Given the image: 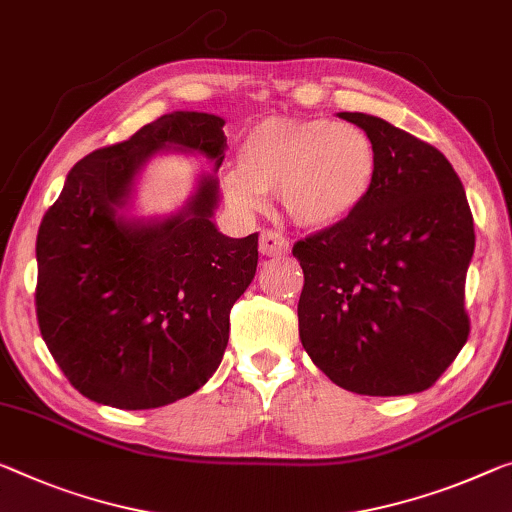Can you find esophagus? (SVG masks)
Masks as SVG:
<instances>
[{
  "label": "esophagus",
  "mask_w": 512,
  "mask_h": 512,
  "mask_svg": "<svg viewBox=\"0 0 512 512\" xmlns=\"http://www.w3.org/2000/svg\"><path fill=\"white\" fill-rule=\"evenodd\" d=\"M258 249H261L263 256H281V254H288L290 245L281 233L263 231L261 233V245H258Z\"/></svg>",
  "instance_id": "34e87169"
}]
</instances>
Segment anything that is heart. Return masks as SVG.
I'll return each instance as SVG.
<instances>
[{
  "instance_id": "heart-1",
  "label": "heart",
  "mask_w": 512,
  "mask_h": 512,
  "mask_svg": "<svg viewBox=\"0 0 512 512\" xmlns=\"http://www.w3.org/2000/svg\"><path fill=\"white\" fill-rule=\"evenodd\" d=\"M377 174L380 153L359 125L274 116L242 137L222 192L235 210L251 215L265 208V192L279 190L281 208L297 226L327 231L357 215Z\"/></svg>"
}]
</instances>
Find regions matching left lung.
I'll list each match as a JSON object with an SVG mask.
<instances>
[{
    "label": "left lung",
    "instance_id": "left-lung-1",
    "mask_svg": "<svg viewBox=\"0 0 512 512\" xmlns=\"http://www.w3.org/2000/svg\"><path fill=\"white\" fill-rule=\"evenodd\" d=\"M380 153L373 194L355 217L300 240V338L313 364L361 396L432 387L469 336L465 279L474 217L435 146L384 119L341 112Z\"/></svg>",
    "mask_w": 512,
    "mask_h": 512
}]
</instances>
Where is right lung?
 <instances>
[{"label":"right lung","mask_w":512,"mask_h":512,"mask_svg":"<svg viewBox=\"0 0 512 512\" xmlns=\"http://www.w3.org/2000/svg\"><path fill=\"white\" fill-rule=\"evenodd\" d=\"M224 119L171 112L93 151L66 176L36 238V316L70 384L93 403L153 410L190 396L222 364L229 316L258 265V235L229 238L219 206ZM201 154L212 172L171 216L131 215L155 154Z\"/></svg>","instance_id":"1"}]
</instances>
